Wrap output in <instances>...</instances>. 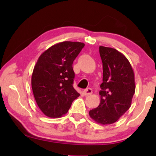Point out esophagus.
<instances>
[{
	"instance_id": "obj_1",
	"label": "esophagus",
	"mask_w": 156,
	"mask_h": 156,
	"mask_svg": "<svg viewBox=\"0 0 156 156\" xmlns=\"http://www.w3.org/2000/svg\"><path fill=\"white\" fill-rule=\"evenodd\" d=\"M83 94L84 96H90L91 94H92V89L91 88H87L84 89L83 91Z\"/></svg>"
}]
</instances>
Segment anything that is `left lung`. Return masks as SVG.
<instances>
[{
    "label": "left lung",
    "instance_id": "obj_1",
    "mask_svg": "<svg viewBox=\"0 0 156 156\" xmlns=\"http://www.w3.org/2000/svg\"><path fill=\"white\" fill-rule=\"evenodd\" d=\"M102 62V83L98 107L89 111L95 122L101 125L115 122L131 107L135 93V77L130 62L115 49L100 46Z\"/></svg>",
    "mask_w": 156,
    "mask_h": 156
}]
</instances>
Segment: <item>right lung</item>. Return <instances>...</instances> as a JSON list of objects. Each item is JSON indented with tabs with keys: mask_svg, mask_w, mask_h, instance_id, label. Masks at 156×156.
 I'll return each instance as SVG.
<instances>
[{
	"mask_svg": "<svg viewBox=\"0 0 156 156\" xmlns=\"http://www.w3.org/2000/svg\"><path fill=\"white\" fill-rule=\"evenodd\" d=\"M84 46L80 42H62L49 47L37 60L31 87L37 105L47 117H61L80 96L73 87L72 65Z\"/></svg>",
	"mask_w": 156,
	"mask_h": 156,
	"instance_id": "obj_1",
	"label": "right lung"
}]
</instances>
